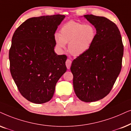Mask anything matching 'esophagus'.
Segmentation results:
<instances>
[{
    "label": "esophagus",
    "instance_id": "34e87169",
    "mask_svg": "<svg viewBox=\"0 0 131 131\" xmlns=\"http://www.w3.org/2000/svg\"><path fill=\"white\" fill-rule=\"evenodd\" d=\"M71 63H72V61L70 59H67V61H66V66H67L68 69H70Z\"/></svg>",
    "mask_w": 131,
    "mask_h": 131
}]
</instances>
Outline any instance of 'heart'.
I'll return each mask as SVG.
<instances>
[{"mask_svg":"<svg viewBox=\"0 0 131 131\" xmlns=\"http://www.w3.org/2000/svg\"><path fill=\"white\" fill-rule=\"evenodd\" d=\"M96 30L91 24L69 21L62 26L60 34L54 35L57 47L64 48L68 43V51L75 56L86 53L95 42Z\"/></svg>","mask_w":131,"mask_h":131,"instance_id":"heart-1","label":"heart"}]
</instances>
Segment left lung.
<instances>
[{
    "mask_svg": "<svg viewBox=\"0 0 131 131\" xmlns=\"http://www.w3.org/2000/svg\"><path fill=\"white\" fill-rule=\"evenodd\" d=\"M84 17L96 30L89 50L72 61L71 67L77 96L86 102L105 97L112 89L122 64L123 45L116 24L104 17Z\"/></svg>",
    "mask_w": 131,
    "mask_h": 131,
    "instance_id": "8db88e82",
    "label": "left lung"
}]
</instances>
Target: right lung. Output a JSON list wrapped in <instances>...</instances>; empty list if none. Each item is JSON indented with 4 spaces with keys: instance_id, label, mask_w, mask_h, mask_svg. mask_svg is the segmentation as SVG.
<instances>
[{
    "instance_id": "add662e5",
    "label": "right lung",
    "mask_w": 131,
    "mask_h": 131,
    "mask_svg": "<svg viewBox=\"0 0 131 131\" xmlns=\"http://www.w3.org/2000/svg\"><path fill=\"white\" fill-rule=\"evenodd\" d=\"M64 15L32 17L15 31L9 52L10 72L27 100L43 104L51 100L55 87L67 71L66 55L54 52V34Z\"/></svg>"
}]
</instances>
